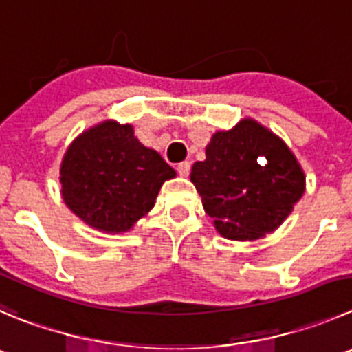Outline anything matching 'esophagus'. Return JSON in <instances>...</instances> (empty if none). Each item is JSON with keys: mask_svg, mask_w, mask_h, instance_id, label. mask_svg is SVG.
<instances>
[{"mask_svg": "<svg viewBox=\"0 0 352 352\" xmlns=\"http://www.w3.org/2000/svg\"><path fill=\"white\" fill-rule=\"evenodd\" d=\"M177 172H179L182 177H187L189 175V172H191V163H189V161H182V163H179V165H177Z\"/></svg>", "mask_w": 352, "mask_h": 352, "instance_id": "34e87169", "label": "esophagus"}]
</instances>
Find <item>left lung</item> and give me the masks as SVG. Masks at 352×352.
I'll return each instance as SVG.
<instances>
[{
  "mask_svg": "<svg viewBox=\"0 0 352 352\" xmlns=\"http://www.w3.org/2000/svg\"><path fill=\"white\" fill-rule=\"evenodd\" d=\"M191 182L217 231L236 241L258 239L280 228L305 189L294 153L250 118L213 133L206 160L192 165Z\"/></svg>",
  "mask_w": 352,
  "mask_h": 352,
  "instance_id": "left-lung-1",
  "label": "left lung"
}]
</instances>
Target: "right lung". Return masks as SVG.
Masks as SVG:
<instances>
[{"label": "right lung", "mask_w": 352, "mask_h": 352, "mask_svg": "<svg viewBox=\"0 0 352 352\" xmlns=\"http://www.w3.org/2000/svg\"><path fill=\"white\" fill-rule=\"evenodd\" d=\"M173 177L175 170L135 139L131 124L104 121L83 131L64 154L62 198L91 228L126 232Z\"/></svg>", "instance_id": "1"}]
</instances>
